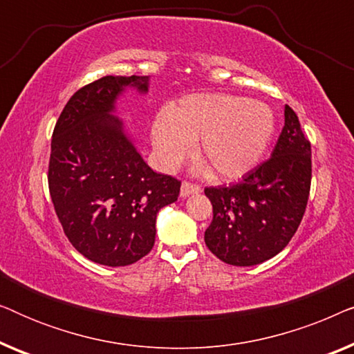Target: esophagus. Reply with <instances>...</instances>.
Masks as SVG:
<instances>
[{
  "mask_svg": "<svg viewBox=\"0 0 354 354\" xmlns=\"http://www.w3.org/2000/svg\"><path fill=\"white\" fill-rule=\"evenodd\" d=\"M196 193H201V187L196 185V183L183 182L180 187V195L188 196V195H196Z\"/></svg>",
  "mask_w": 354,
  "mask_h": 354,
  "instance_id": "obj_1",
  "label": "esophagus"
}]
</instances>
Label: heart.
Segmentation results:
<instances>
[{
	"instance_id": "1",
	"label": "heart",
	"mask_w": 354,
	"mask_h": 354,
	"mask_svg": "<svg viewBox=\"0 0 354 354\" xmlns=\"http://www.w3.org/2000/svg\"><path fill=\"white\" fill-rule=\"evenodd\" d=\"M275 133L270 106L245 96L196 93L183 96L154 119L151 143L164 167L192 151L207 176L239 178L258 166Z\"/></svg>"
}]
</instances>
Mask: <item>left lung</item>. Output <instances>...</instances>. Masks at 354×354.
<instances>
[{
	"instance_id": "left-lung-1",
	"label": "left lung",
	"mask_w": 354,
	"mask_h": 354,
	"mask_svg": "<svg viewBox=\"0 0 354 354\" xmlns=\"http://www.w3.org/2000/svg\"><path fill=\"white\" fill-rule=\"evenodd\" d=\"M311 188V143L285 106V125L268 161L229 187H209L212 222L206 246L230 266H256L279 254L297 232Z\"/></svg>"
}]
</instances>
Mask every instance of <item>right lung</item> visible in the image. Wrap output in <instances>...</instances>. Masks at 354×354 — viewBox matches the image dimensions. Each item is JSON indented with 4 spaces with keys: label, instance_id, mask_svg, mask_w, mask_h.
I'll return each mask as SVG.
<instances>
[{
    "label": "right lung",
    "instance_id": "add662e5",
    "mask_svg": "<svg viewBox=\"0 0 354 354\" xmlns=\"http://www.w3.org/2000/svg\"><path fill=\"white\" fill-rule=\"evenodd\" d=\"M127 88L148 93L149 75H106L75 91L51 140L48 185L72 246L119 268L151 251L156 216L177 201L180 182L154 172L138 153L115 103Z\"/></svg>",
    "mask_w": 354,
    "mask_h": 354
}]
</instances>
